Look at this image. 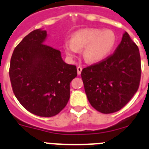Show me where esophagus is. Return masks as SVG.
<instances>
[{
	"label": "esophagus",
	"mask_w": 149,
	"mask_h": 149,
	"mask_svg": "<svg viewBox=\"0 0 149 149\" xmlns=\"http://www.w3.org/2000/svg\"><path fill=\"white\" fill-rule=\"evenodd\" d=\"M81 70H82V68H81V67H80V66L77 67V73H78V75L81 74Z\"/></svg>",
	"instance_id": "34e87169"
}]
</instances>
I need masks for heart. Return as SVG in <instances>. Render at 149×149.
<instances>
[{
    "label": "heart",
    "mask_w": 149,
    "mask_h": 149,
    "mask_svg": "<svg viewBox=\"0 0 149 149\" xmlns=\"http://www.w3.org/2000/svg\"><path fill=\"white\" fill-rule=\"evenodd\" d=\"M116 44V36L110 29H84L73 34L71 41L65 44L67 55L73 58L84 48L83 56L87 62L102 61L113 50Z\"/></svg>",
    "instance_id": "b5f03b06"
}]
</instances>
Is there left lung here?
<instances>
[{
    "label": "left lung",
    "instance_id": "obj_1",
    "mask_svg": "<svg viewBox=\"0 0 149 149\" xmlns=\"http://www.w3.org/2000/svg\"><path fill=\"white\" fill-rule=\"evenodd\" d=\"M81 76L93 108L102 113L120 111L140 86L141 61L137 45L125 32L113 54L84 68Z\"/></svg>",
    "mask_w": 149,
    "mask_h": 149
}]
</instances>
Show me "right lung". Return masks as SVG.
Listing matches in <instances>:
<instances>
[{"mask_svg":"<svg viewBox=\"0 0 149 149\" xmlns=\"http://www.w3.org/2000/svg\"><path fill=\"white\" fill-rule=\"evenodd\" d=\"M46 30L26 36L13 51L9 78L22 106L35 115L51 117L66 106L76 66L63 61L58 49L45 45Z\"/></svg>","mask_w":149,"mask_h":149,"instance_id":"right-lung-1","label":"right lung"}]
</instances>
